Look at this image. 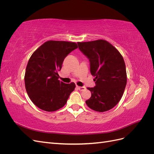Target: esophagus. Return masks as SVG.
<instances>
[{
	"instance_id": "1",
	"label": "esophagus",
	"mask_w": 154,
	"mask_h": 154,
	"mask_svg": "<svg viewBox=\"0 0 154 154\" xmlns=\"http://www.w3.org/2000/svg\"><path fill=\"white\" fill-rule=\"evenodd\" d=\"M77 88H78L79 90L81 91H85L86 89V87H79V86H77Z\"/></svg>"
}]
</instances>
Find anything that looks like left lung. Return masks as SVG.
<instances>
[{
    "instance_id": "obj_1",
    "label": "left lung",
    "mask_w": 154,
    "mask_h": 154,
    "mask_svg": "<svg viewBox=\"0 0 154 154\" xmlns=\"http://www.w3.org/2000/svg\"><path fill=\"white\" fill-rule=\"evenodd\" d=\"M78 48L88 58L91 72L96 81L94 87H88L91 97L85 101L92 110L108 111L117 105L127 85V71L122 55L105 40L80 42Z\"/></svg>"
}]
</instances>
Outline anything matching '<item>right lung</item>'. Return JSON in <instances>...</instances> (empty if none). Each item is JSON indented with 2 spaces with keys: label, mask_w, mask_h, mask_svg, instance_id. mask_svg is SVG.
Segmentation results:
<instances>
[{
  "label": "right lung",
  "mask_w": 154,
  "mask_h": 154,
  "mask_svg": "<svg viewBox=\"0 0 154 154\" xmlns=\"http://www.w3.org/2000/svg\"><path fill=\"white\" fill-rule=\"evenodd\" d=\"M75 42L49 40L34 51L27 64L24 82L30 100L39 109L56 111L66 104L75 83H64L58 80V72L72 51Z\"/></svg>",
  "instance_id": "1"
}]
</instances>
